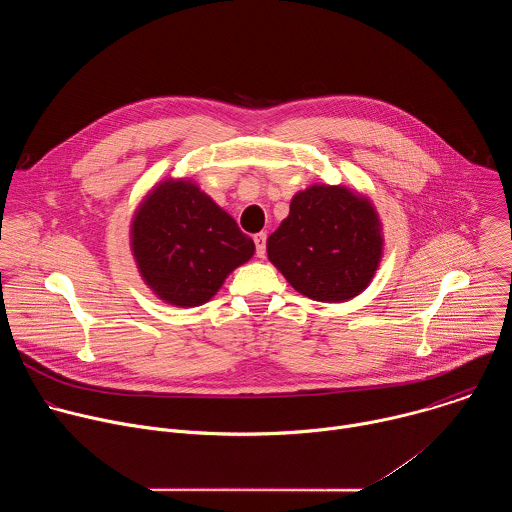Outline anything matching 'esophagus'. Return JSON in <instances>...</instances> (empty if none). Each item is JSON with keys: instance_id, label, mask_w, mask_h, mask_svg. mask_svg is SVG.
<instances>
[{"instance_id": "1", "label": "esophagus", "mask_w": 512, "mask_h": 512, "mask_svg": "<svg viewBox=\"0 0 512 512\" xmlns=\"http://www.w3.org/2000/svg\"><path fill=\"white\" fill-rule=\"evenodd\" d=\"M265 241H267V235H265V233H257V235H255L257 257H265Z\"/></svg>"}]
</instances>
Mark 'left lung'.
<instances>
[{
    "instance_id": "left-lung-1",
    "label": "left lung",
    "mask_w": 512,
    "mask_h": 512,
    "mask_svg": "<svg viewBox=\"0 0 512 512\" xmlns=\"http://www.w3.org/2000/svg\"><path fill=\"white\" fill-rule=\"evenodd\" d=\"M385 249L371 196L344 184H310L267 239V257L302 296L342 304L367 289Z\"/></svg>"
}]
</instances>
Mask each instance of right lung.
<instances>
[{
  "instance_id": "add662e5",
  "label": "right lung",
  "mask_w": 512,
  "mask_h": 512,
  "mask_svg": "<svg viewBox=\"0 0 512 512\" xmlns=\"http://www.w3.org/2000/svg\"><path fill=\"white\" fill-rule=\"evenodd\" d=\"M129 249L143 283L164 304L196 308L255 255V243L194 180L164 178L133 210Z\"/></svg>"
}]
</instances>
